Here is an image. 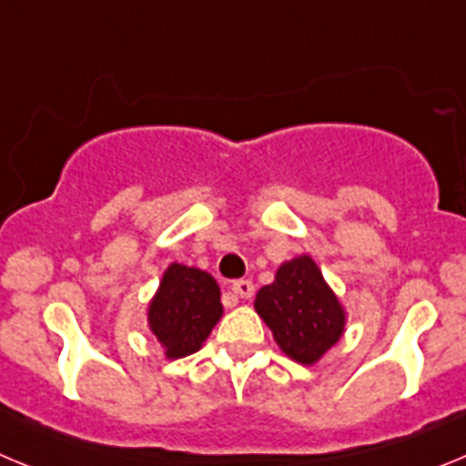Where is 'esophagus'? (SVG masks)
<instances>
[{
  "label": "esophagus",
  "mask_w": 466,
  "mask_h": 466,
  "mask_svg": "<svg viewBox=\"0 0 466 466\" xmlns=\"http://www.w3.org/2000/svg\"><path fill=\"white\" fill-rule=\"evenodd\" d=\"M232 292H234V295L241 297V299H250V297L255 295L253 280H248V279L234 280V283H232Z\"/></svg>",
  "instance_id": "34e87169"
}]
</instances>
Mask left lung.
Wrapping results in <instances>:
<instances>
[{"label": "left lung", "instance_id": "8db88e82", "mask_svg": "<svg viewBox=\"0 0 466 466\" xmlns=\"http://www.w3.org/2000/svg\"><path fill=\"white\" fill-rule=\"evenodd\" d=\"M255 309L280 350L301 364L316 362L343 332L341 304L309 255L285 262L258 292Z\"/></svg>", "mask_w": 466, "mask_h": 466}]
</instances>
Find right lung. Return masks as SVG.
<instances>
[{"label":"right lung","mask_w":466,"mask_h":466,"mask_svg":"<svg viewBox=\"0 0 466 466\" xmlns=\"http://www.w3.org/2000/svg\"><path fill=\"white\" fill-rule=\"evenodd\" d=\"M220 316L223 304L213 276L174 262L150 301L148 325L167 348V358L176 360L199 350Z\"/></svg>","instance_id":"1"}]
</instances>
